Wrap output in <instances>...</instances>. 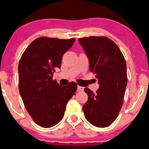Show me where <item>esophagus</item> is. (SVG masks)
Segmentation results:
<instances>
[{
    "label": "esophagus",
    "mask_w": 149,
    "mask_h": 149,
    "mask_svg": "<svg viewBox=\"0 0 149 149\" xmlns=\"http://www.w3.org/2000/svg\"><path fill=\"white\" fill-rule=\"evenodd\" d=\"M78 91H83V90H84V88L82 86H80V85H78Z\"/></svg>",
    "instance_id": "34e87169"
}]
</instances>
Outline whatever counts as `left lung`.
<instances>
[{
    "label": "left lung",
    "mask_w": 149,
    "mask_h": 149,
    "mask_svg": "<svg viewBox=\"0 0 149 149\" xmlns=\"http://www.w3.org/2000/svg\"><path fill=\"white\" fill-rule=\"evenodd\" d=\"M78 41L89 59L90 71L100 83L95 94L85 88L88 100L83 106V112L94 126L108 127L118 117L123 103L127 83L125 59L118 45L107 37H84Z\"/></svg>",
    "instance_id": "1"
}]
</instances>
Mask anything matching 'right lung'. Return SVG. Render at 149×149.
<instances>
[{
	"label": "right lung",
	"instance_id": "add662e5",
	"mask_svg": "<svg viewBox=\"0 0 149 149\" xmlns=\"http://www.w3.org/2000/svg\"><path fill=\"white\" fill-rule=\"evenodd\" d=\"M75 40L38 38L25 49L19 62L20 95L33 120L42 127L60 122L68 101L77 90L75 82L63 87L52 79L55 68L61 67L63 55Z\"/></svg>",
	"mask_w": 149,
	"mask_h": 149
}]
</instances>
